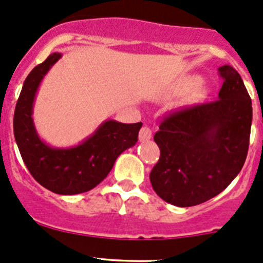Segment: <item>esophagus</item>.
Here are the masks:
<instances>
[{
  "mask_svg": "<svg viewBox=\"0 0 263 263\" xmlns=\"http://www.w3.org/2000/svg\"><path fill=\"white\" fill-rule=\"evenodd\" d=\"M151 137H152V131L148 128V127H142V128L140 129L138 140H140L141 142H143V141L151 140Z\"/></svg>",
  "mask_w": 263,
  "mask_h": 263,
  "instance_id": "esophagus-1",
  "label": "esophagus"
}]
</instances>
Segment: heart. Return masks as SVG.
Wrapping results in <instances>:
<instances>
[{"instance_id": "heart-1", "label": "heart", "mask_w": 263, "mask_h": 263, "mask_svg": "<svg viewBox=\"0 0 263 263\" xmlns=\"http://www.w3.org/2000/svg\"><path fill=\"white\" fill-rule=\"evenodd\" d=\"M196 82H197V79L191 80L189 83H187L186 87H189V86H191ZM204 97H206V87H204L203 85H197L191 92H189V95H187L186 97H184L183 105H186V106L196 105V103L201 102Z\"/></svg>"}]
</instances>
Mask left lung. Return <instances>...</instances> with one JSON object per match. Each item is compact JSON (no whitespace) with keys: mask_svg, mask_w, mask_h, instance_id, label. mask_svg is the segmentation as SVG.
<instances>
[{"mask_svg":"<svg viewBox=\"0 0 263 263\" xmlns=\"http://www.w3.org/2000/svg\"><path fill=\"white\" fill-rule=\"evenodd\" d=\"M218 71L223 77L218 100L171 115L154 137L161 156L149 180L174 206H196L217 196L246 161L252 102L232 66Z\"/></svg>","mask_w":263,"mask_h":263,"instance_id":"left-lung-1","label":"left lung"}]
</instances>
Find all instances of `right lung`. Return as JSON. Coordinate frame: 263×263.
<instances>
[{"label": "right lung", "mask_w": 263, "mask_h": 263, "mask_svg": "<svg viewBox=\"0 0 263 263\" xmlns=\"http://www.w3.org/2000/svg\"><path fill=\"white\" fill-rule=\"evenodd\" d=\"M62 57L51 53L25 80L13 116V134L22 160L34 180L59 195L87 192L106 178L117 157L137 142L142 123L106 120L76 146L52 147L37 134L33 103L42 80Z\"/></svg>", "instance_id": "obj_1"}]
</instances>
